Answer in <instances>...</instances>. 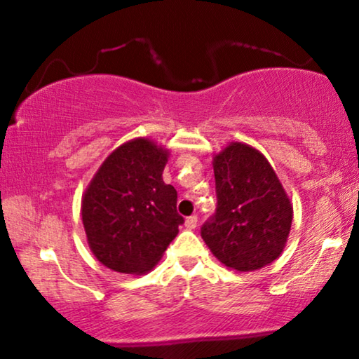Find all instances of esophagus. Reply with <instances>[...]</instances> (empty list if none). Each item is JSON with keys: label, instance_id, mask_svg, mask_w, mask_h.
Returning a JSON list of instances; mask_svg holds the SVG:
<instances>
[{"label": "esophagus", "instance_id": "1", "mask_svg": "<svg viewBox=\"0 0 359 359\" xmlns=\"http://www.w3.org/2000/svg\"><path fill=\"white\" fill-rule=\"evenodd\" d=\"M196 225H198V215H189L188 219H186V227L188 229H196Z\"/></svg>", "mask_w": 359, "mask_h": 359}]
</instances>
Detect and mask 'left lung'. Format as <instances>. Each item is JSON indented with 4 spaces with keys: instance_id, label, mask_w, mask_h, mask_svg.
Instances as JSON below:
<instances>
[{
    "instance_id": "1",
    "label": "left lung",
    "mask_w": 359,
    "mask_h": 359,
    "mask_svg": "<svg viewBox=\"0 0 359 359\" xmlns=\"http://www.w3.org/2000/svg\"><path fill=\"white\" fill-rule=\"evenodd\" d=\"M215 212L201 227L214 257L237 271L273 263L291 230L292 205L268 160L245 144L214 158Z\"/></svg>"
}]
</instances>
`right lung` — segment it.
<instances>
[{"instance_id":"obj_1","label":"right lung","mask_w":359,"mask_h":359,"mask_svg":"<svg viewBox=\"0 0 359 359\" xmlns=\"http://www.w3.org/2000/svg\"><path fill=\"white\" fill-rule=\"evenodd\" d=\"M168 151L147 139L121 145L88 186L81 217L91 252L126 274L149 271L184 224L178 193L161 173Z\"/></svg>"}]
</instances>
